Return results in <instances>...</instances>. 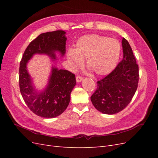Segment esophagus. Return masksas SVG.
I'll return each mask as SVG.
<instances>
[{
	"label": "esophagus",
	"mask_w": 158,
	"mask_h": 158,
	"mask_svg": "<svg viewBox=\"0 0 158 158\" xmlns=\"http://www.w3.org/2000/svg\"><path fill=\"white\" fill-rule=\"evenodd\" d=\"M76 81H77L78 82H81V81L82 80L83 78H82V76H80V75H78V76H76Z\"/></svg>",
	"instance_id": "obj_1"
}]
</instances>
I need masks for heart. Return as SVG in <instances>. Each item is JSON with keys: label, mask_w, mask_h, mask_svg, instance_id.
<instances>
[{"label": "heart", "mask_w": 158, "mask_h": 158, "mask_svg": "<svg viewBox=\"0 0 158 158\" xmlns=\"http://www.w3.org/2000/svg\"><path fill=\"white\" fill-rule=\"evenodd\" d=\"M121 45L114 38L99 35H84L76 42V49H70L67 58L73 68L80 66L86 58V65L95 74L103 76L115 67L121 55Z\"/></svg>", "instance_id": "heart-1"}]
</instances>
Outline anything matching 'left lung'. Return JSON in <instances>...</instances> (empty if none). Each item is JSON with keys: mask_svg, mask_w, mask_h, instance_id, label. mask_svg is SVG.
I'll return each instance as SVG.
<instances>
[{"mask_svg": "<svg viewBox=\"0 0 158 158\" xmlns=\"http://www.w3.org/2000/svg\"><path fill=\"white\" fill-rule=\"evenodd\" d=\"M123 59L106 77L97 82L98 87L91 96L94 106L104 114L121 111L135 94L139 80V69L128 41L122 40Z\"/></svg>", "mask_w": 158, "mask_h": 158, "instance_id": "1", "label": "left lung"}]
</instances>
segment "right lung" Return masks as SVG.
Listing matches in <instances>:
<instances>
[{"instance_id":"1","label":"right lung","mask_w":158,"mask_h":158,"mask_svg":"<svg viewBox=\"0 0 158 158\" xmlns=\"http://www.w3.org/2000/svg\"><path fill=\"white\" fill-rule=\"evenodd\" d=\"M64 35L63 30L41 33L27 47L20 61L19 85L22 96L31 111L41 117L54 118L65 111L76 84L75 75L69 70L52 67L48 85L44 92L38 94L33 86L26 65L35 53L46 54L53 59H56L55 51L63 56L66 51Z\"/></svg>"}]
</instances>
